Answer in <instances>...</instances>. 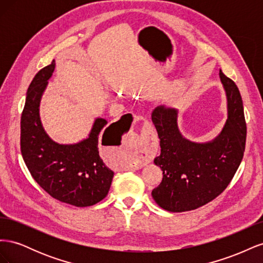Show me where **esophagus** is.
Masks as SVG:
<instances>
[{
	"mask_svg": "<svg viewBox=\"0 0 263 263\" xmlns=\"http://www.w3.org/2000/svg\"><path fill=\"white\" fill-rule=\"evenodd\" d=\"M138 118V116H135ZM154 139V129L153 126H151L149 123H146L144 128H142V135H141V139L138 144V150L139 153H141L144 156H149L154 150V146L151 145V140Z\"/></svg>",
	"mask_w": 263,
	"mask_h": 263,
	"instance_id": "esophagus-1",
	"label": "esophagus"
}]
</instances>
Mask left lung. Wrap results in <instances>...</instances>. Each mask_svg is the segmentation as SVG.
Wrapping results in <instances>:
<instances>
[{
	"mask_svg": "<svg viewBox=\"0 0 263 263\" xmlns=\"http://www.w3.org/2000/svg\"><path fill=\"white\" fill-rule=\"evenodd\" d=\"M219 78L227 99V121L214 139H186L179 129L177 108L160 105L151 115L161 147L154 162L163 171L151 195L165 211H192L213 201L227 187L242 160L247 127L241 95L221 70Z\"/></svg>",
	"mask_w": 263,
	"mask_h": 263,
	"instance_id": "1",
	"label": "left lung"
}]
</instances>
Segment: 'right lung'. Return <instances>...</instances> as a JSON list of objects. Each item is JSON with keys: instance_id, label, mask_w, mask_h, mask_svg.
<instances>
[{"instance_id": "1", "label": "right lung", "mask_w": 263, "mask_h": 263, "mask_svg": "<svg viewBox=\"0 0 263 263\" xmlns=\"http://www.w3.org/2000/svg\"><path fill=\"white\" fill-rule=\"evenodd\" d=\"M54 66L52 60L28 86L21 118V151L31 177L47 193L60 202L85 208L107 195L114 177L99 151L102 130L107 121L95 118L89 136L77 144H59L49 137L42 124L39 106ZM125 129L126 127L118 129L114 139H122Z\"/></svg>"}]
</instances>
